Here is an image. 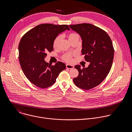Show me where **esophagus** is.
<instances>
[{
	"label": "esophagus",
	"mask_w": 132,
	"mask_h": 132,
	"mask_svg": "<svg viewBox=\"0 0 132 132\" xmlns=\"http://www.w3.org/2000/svg\"><path fill=\"white\" fill-rule=\"evenodd\" d=\"M73 67H74V66H73V65H70V64H66V68H68V69H71L73 68Z\"/></svg>",
	"instance_id": "34e87169"
}]
</instances>
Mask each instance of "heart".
<instances>
[{
  "label": "heart",
  "mask_w": 132,
  "mask_h": 132,
  "mask_svg": "<svg viewBox=\"0 0 132 132\" xmlns=\"http://www.w3.org/2000/svg\"><path fill=\"white\" fill-rule=\"evenodd\" d=\"M68 38L69 41L71 42L73 40L79 39V36L77 33H70L68 35ZM61 39H62V36L61 35L57 36L53 42V47L54 48H56L58 46ZM63 59L64 60H65L67 62H70L71 61V55L70 54H66L64 55Z\"/></svg>",
  "instance_id": "1"
}]
</instances>
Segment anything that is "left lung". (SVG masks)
Returning a JSON list of instances; mask_svg holds the SVG:
<instances>
[{"instance_id": "1", "label": "left lung", "mask_w": 132, "mask_h": 132, "mask_svg": "<svg viewBox=\"0 0 132 132\" xmlns=\"http://www.w3.org/2000/svg\"><path fill=\"white\" fill-rule=\"evenodd\" d=\"M82 40V54L85 60L90 62L88 67L75 68L79 71L77 77L73 79L77 87L89 90L100 84L106 78L112 67L114 57V48L107 33L91 24L82 23L70 25Z\"/></svg>"}]
</instances>
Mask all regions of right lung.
<instances>
[{
    "label": "right lung",
    "mask_w": 132,
    "mask_h": 132,
    "mask_svg": "<svg viewBox=\"0 0 132 132\" xmlns=\"http://www.w3.org/2000/svg\"><path fill=\"white\" fill-rule=\"evenodd\" d=\"M68 25L42 24L27 32L18 47L19 60L26 77L35 86L45 88L52 86L66 65L58 62L54 65L46 63V53L53 50V42Z\"/></svg>",
    "instance_id": "right-lung-1"
}]
</instances>
